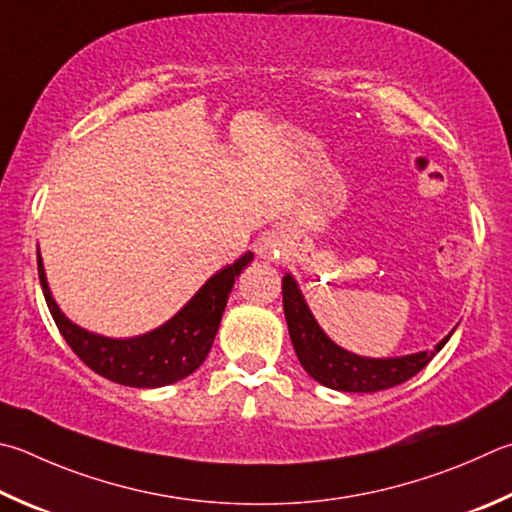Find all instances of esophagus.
I'll return each instance as SVG.
<instances>
[{
	"label": "esophagus",
	"instance_id": "esophagus-1",
	"mask_svg": "<svg viewBox=\"0 0 512 512\" xmlns=\"http://www.w3.org/2000/svg\"><path fill=\"white\" fill-rule=\"evenodd\" d=\"M257 253H259V257H264V259H271L273 255H277L275 241H273V239H264V241H259V246H257Z\"/></svg>",
	"mask_w": 512,
	"mask_h": 512
}]
</instances>
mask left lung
Listing matches in <instances>:
<instances>
[{
  "mask_svg": "<svg viewBox=\"0 0 512 512\" xmlns=\"http://www.w3.org/2000/svg\"><path fill=\"white\" fill-rule=\"evenodd\" d=\"M284 315L291 333L297 360L306 374L318 380L324 387L338 392H380V389L401 385L416 376L436 353L443 349V338L432 351H418L401 358H362L338 347L327 333L315 322L313 313L306 306L304 297L291 275L282 280Z\"/></svg>",
  "mask_w": 512,
  "mask_h": 512,
  "instance_id": "1",
  "label": "left lung"
}]
</instances>
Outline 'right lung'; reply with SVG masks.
Returning <instances> with one entry per match:
<instances>
[{"instance_id": "obj_1", "label": "right lung", "mask_w": 512, "mask_h": 512, "mask_svg": "<svg viewBox=\"0 0 512 512\" xmlns=\"http://www.w3.org/2000/svg\"><path fill=\"white\" fill-rule=\"evenodd\" d=\"M250 262H253V253L241 255L235 264L212 275L172 320L143 336L125 340L98 336L64 318L46 284L40 253H37V275H40L44 300L49 304L62 338L89 369L118 385L163 387L190 376L206 360L232 286Z\"/></svg>"}]
</instances>
